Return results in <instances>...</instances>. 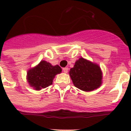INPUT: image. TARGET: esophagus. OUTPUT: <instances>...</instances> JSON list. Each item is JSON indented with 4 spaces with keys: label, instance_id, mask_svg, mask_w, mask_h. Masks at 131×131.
<instances>
[{
    "label": "esophagus",
    "instance_id": "34e87169",
    "mask_svg": "<svg viewBox=\"0 0 131 131\" xmlns=\"http://www.w3.org/2000/svg\"><path fill=\"white\" fill-rule=\"evenodd\" d=\"M62 70H63L64 73H67L68 71H69V68L64 67V68H63V69H62Z\"/></svg>",
    "mask_w": 131,
    "mask_h": 131
}]
</instances>
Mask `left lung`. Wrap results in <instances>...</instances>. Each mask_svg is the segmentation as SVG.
Wrapping results in <instances>:
<instances>
[{
  "label": "left lung",
  "instance_id": "obj_1",
  "mask_svg": "<svg viewBox=\"0 0 131 131\" xmlns=\"http://www.w3.org/2000/svg\"><path fill=\"white\" fill-rule=\"evenodd\" d=\"M69 75L74 86L83 91H92L102 84L103 76L99 66L84 58L75 62L70 69Z\"/></svg>",
  "mask_w": 131,
  "mask_h": 131
}]
</instances>
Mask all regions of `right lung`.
<instances>
[{
	"mask_svg": "<svg viewBox=\"0 0 131 131\" xmlns=\"http://www.w3.org/2000/svg\"><path fill=\"white\" fill-rule=\"evenodd\" d=\"M61 71L62 69L58 65L53 66L41 60L38 65L28 71L27 81L34 89L39 90L51 85L56 75Z\"/></svg>",
	"mask_w": 131,
	"mask_h": 131,
	"instance_id": "add662e5",
	"label": "right lung"
}]
</instances>
